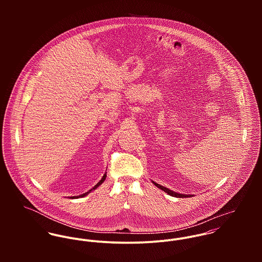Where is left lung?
<instances>
[{"instance_id":"1","label":"left lung","mask_w":262,"mask_h":262,"mask_svg":"<svg viewBox=\"0 0 262 262\" xmlns=\"http://www.w3.org/2000/svg\"><path fill=\"white\" fill-rule=\"evenodd\" d=\"M151 182H152V184H153L155 187L162 189L163 191H165L167 194H169V195H171V196H176V198H189V196H191L190 194H184V193L176 192V191H173V190H171V189H169V188H167V187H162V186L158 185L157 183H155V182H153V181H151Z\"/></svg>"}]
</instances>
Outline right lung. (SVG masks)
I'll return each instance as SVG.
<instances>
[{"label":"right lung","instance_id":"right-lung-1","mask_svg":"<svg viewBox=\"0 0 262 262\" xmlns=\"http://www.w3.org/2000/svg\"><path fill=\"white\" fill-rule=\"evenodd\" d=\"M106 178H107V172H105V174L103 176V178L101 179V181L95 186V187H93V188H91L89 191H86V192H84V193H81V194H79V195H74V196H71V199H78V198H83V196H85V195H88L91 191H93V190H95L97 187H100L104 182H105V180H106Z\"/></svg>","mask_w":262,"mask_h":262}]
</instances>
